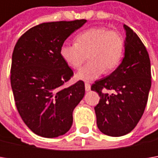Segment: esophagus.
Listing matches in <instances>:
<instances>
[{
    "label": "esophagus",
    "instance_id": "34e87169",
    "mask_svg": "<svg viewBox=\"0 0 158 158\" xmlns=\"http://www.w3.org/2000/svg\"><path fill=\"white\" fill-rule=\"evenodd\" d=\"M85 90L86 91H89V90H90V84L88 83V82H85Z\"/></svg>",
    "mask_w": 158,
    "mask_h": 158
}]
</instances>
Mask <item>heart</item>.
I'll return each instance as SVG.
<instances>
[{
    "instance_id": "1",
    "label": "heart",
    "mask_w": 158,
    "mask_h": 158,
    "mask_svg": "<svg viewBox=\"0 0 158 158\" xmlns=\"http://www.w3.org/2000/svg\"><path fill=\"white\" fill-rule=\"evenodd\" d=\"M124 51V40L114 31L103 26L87 29L76 36V43H64L60 53L73 69H79L86 54L88 63L80 69L76 77L83 81H91L104 73L115 69L121 60Z\"/></svg>"
}]
</instances>
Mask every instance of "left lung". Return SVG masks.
Returning a JSON list of instances; mask_svg holds the SVG:
<instances>
[{"instance_id": "1", "label": "left lung", "mask_w": 158, "mask_h": 158, "mask_svg": "<svg viewBox=\"0 0 158 158\" xmlns=\"http://www.w3.org/2000/svg\"><path fill=\"white\" fill-rule=\"evenodd\" d=\"M124 58L111 75L98 80L91 90L98 92L100 100L95 106L97 125L106 135L118 137L133 130L143 116L151 87L149 53L137 34L127 25ZM104 89L114 90L112 94Z\"/></svg>"}]
</instances>
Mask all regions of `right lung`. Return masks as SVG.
<instances>
[{
  "instance_id": "1",
  "label": "right lung",
  "mask_w": 158,
  "mask_h": 158,
  "mask_svg": "<svg viewBox=\"0 0 158 158\" xmlns=\"http://www.w3.org/2000/svg\"><path fill=\"white\" fill-rule=\"evenodd\" d=\"M86 22L43 23L28 30L15 44L10 70L15 106L23 122L40 136L66 134L73 123V111L84 96L82 81L63 87L74 73L60 50Z\"/></svg>"
}]
</instances>
